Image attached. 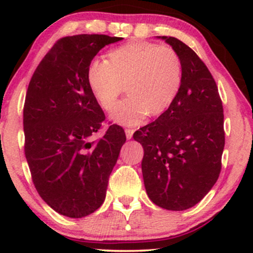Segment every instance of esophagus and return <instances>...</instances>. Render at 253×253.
<instances>
[{
	"instance_id": "1",
	"label": "esophagus",
	"mask_w": 253,
	"mask_h": 253,
	"mask_svg": "<svg viewBox=\"0 0 253 253\" xmlns=\"http://www.w3.org/2000/svg\"><path fill=\"white\" fill-rule=\"evenodd\" d=\"M125 133H126V138L127 139H130L133 136V133H134V130L127 128V129H125Z\"/></svg>"
}]
</instances>
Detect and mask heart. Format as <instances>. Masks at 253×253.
I'll return each instance as SVG.
<instances>
[{
  "instance_id": "obj_1",
  "label": "heart",
  "mask_w": 253,
  "mask_h": 253,
  "mask_svg": "<svg viewBox=\"0 0 253 253\" xmlns=\"http://www.w3.org/2000/svg\"><path fill=\"white\" fill-rule=\"evenodd\" d=\"M178 54L150 42H130L113 48L107 60L94 59L86 68V84L106 112L114 109L124 90L128 94L113 113V120L134 126L147 115L159 117L175 102L182 86Z\"/></svg>"
}]
</instances>
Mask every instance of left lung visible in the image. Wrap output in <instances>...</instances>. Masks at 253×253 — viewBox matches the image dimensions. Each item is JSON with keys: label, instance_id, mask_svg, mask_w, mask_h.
<instances>
[{"label": "left lung", "instance_id": "1", "mask_svg": "<svg viewBox=\"0 0 253 253\" xmlns=\"http://www.w3.org/2000/svg\"><path fill=\"white\" fill-rule=\"evenodd\" d=\"M182 63V86L175 102L157 120L133 134L144 147V184L155 205L184 211L215 184L225 146L223 109L217 86L189 46L162 37Z\"/></svg>", "mask_w": 253, "mask_h": 253}]
</instances>
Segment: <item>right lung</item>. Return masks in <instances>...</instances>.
Wrapping results in <instances>:
<instances>
[{
  "label": "right lung",
  "mask_w": 253,
  "mask_h": 253,
  "mask_svg": "<svg viewBox=\"0 0 253 253\" xmlns=\"http://www.w3.org/2000/svg\"><path fill=\"white\" fill-rule=\"evenodd\" d=\"M123 38L78 34L59 39L28 84L24 106L25 156L42 199L62 215L83 217L106 199L109 175L126 141L110 125L86 84V68L106 45Z\"/></svg>",
  "instance_id": "obj_1"
}]
</instances>
